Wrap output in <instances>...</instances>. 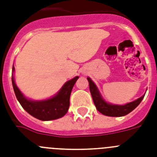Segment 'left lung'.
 Masks as SVG:
<instances>
[{
  "mask_svg": "<svg viewBox=\"0 0 157 157\" xmlns=\"http://www.w3.org/2000/svg\"><path fill=\"white\" fill-rule=\"evenodd\" d=\"M88 80L89 82V89L91 95H92V99H93L94 104L98 110L99 112L101 114L111 117H121L126 115L129 113L133 111L136 107L140 104L141 100L143 99L144 95L137 99L135 101L129 103L126 105H114L107 103L102 99L101 95H99L97 88L95 85L92 80L88 77Z\"/></svg>",
  "mask_w": 157,
  "mask_h": 157,
  "instance_id": "left-lung-1",
  "label": "left lung"
}]
</instances>
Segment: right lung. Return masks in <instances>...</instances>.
<instances>
[{
	"instance_id": "obj_1",
	"label": "right lung",
	"mask_w": 157,
	"mask_h": 157,
	"mask_svg": "<svg viewBox=\"0 0 157 157\" xmlns=\"http://www.w3.org/2000/svg\"><path fill=\"white\" fill-rule=\"evenodd\" d=\"M13 70L14 71V66ZM78 78L79 77H76L67 81L55 96L43 101H31L27 99L16 86L13 76H12V82L15 95L23 108L38 119L49 121L62 118L67 113L71 92Z\"/></svg>"
}]
</instances>
